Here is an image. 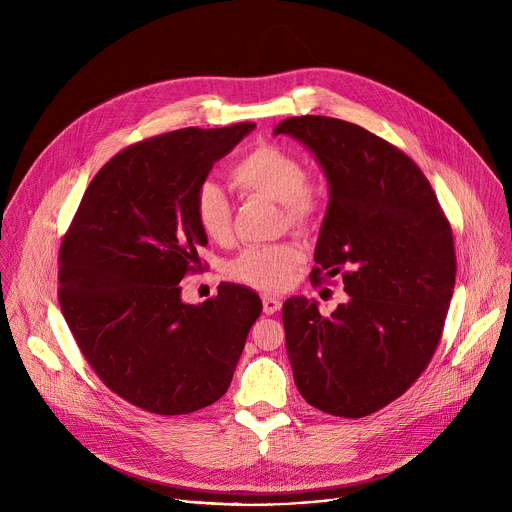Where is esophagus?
Returning <instances> with one entry per match:
<instances>
[{"label": "esophagus", "instance_id": "obj_1", "mask_svg": "<svg viewBox=\"0 0 512 512\" xmlns=\"http://www.w3.org/2000/svg\"><path fill=\"white\" fill-rule=\"evenodd\" d=\"M279 308H281V300L271 298V296H263V312L267 316H273L275 312H279Z\"/></svg>", "mask_w": 512, "mask_h": 512}]
</instances>
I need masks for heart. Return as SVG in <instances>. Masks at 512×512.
I'll list each match as a JSON object with an SVG mask.
<instances>
[{"label":"heart","instance_id":"obj_1","mask_svg":"<svg viewBox=\"0 0 512 512\" xmlns=\"http://www.w3.org/2000/svg\"><path fill=\"white\" fill-rule=\"evenodd\" d=\"M231 182L241 194L265 196L279 202L281 221L296 231L312 229L324 212L326 192L310 176L302 160L283 145L263 141L249 150L231 170ZM194 218L200 231L214 243L233 237V208L227 194L214 182H204L194 194ZM304 247L296 241L249 247L227 267L229 275L251 287L279 291L294 279L304 263Z\"/></svg>","mask_w":512,"mask_h":512}]
</instances>
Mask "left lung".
<instances>
[{"label":"left lung","mask_w":512,"mask_h":512,"mask_svg":"<svg viewBox=\"0 0 512 512\" xmlns=\"http://www.w3.org/2000/svg\"><path fill=\"white\" fill-rule=\"evenodd\" d=\"M281 133L304 141L330 182L310 279L340 275L350 296L332 316L306 298L283 304L294 381L324 413L367 417L421 377L442 340L458 269L452 227L419 166L383 137L322 115L285 119Z\"/></svg>","instance_id":"left-lung-1"}]
</instances>
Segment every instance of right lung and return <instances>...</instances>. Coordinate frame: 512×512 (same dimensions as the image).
Listing matches in <instances>:
<instances>
[{
    "instance_id": "obj_1",
    "label": "right lung",
    "mask_w": 512,
    "mask_h": 512,
    "mask_svg": "<svg viewBox=\"0 0 512 512\" xmlns=\"http://www.w3.org/2000/svg\"><path fill=\"white\" fill-rule=\"evenodd\" d=\"M253 127H186L127 145L95 174L62 237L58 304L72 338L107 389L148 413L221 399L261 316L259 296L235 283L200 306L180 298L206 245L194 194Z\"/></svg>"
}]
</instances>
